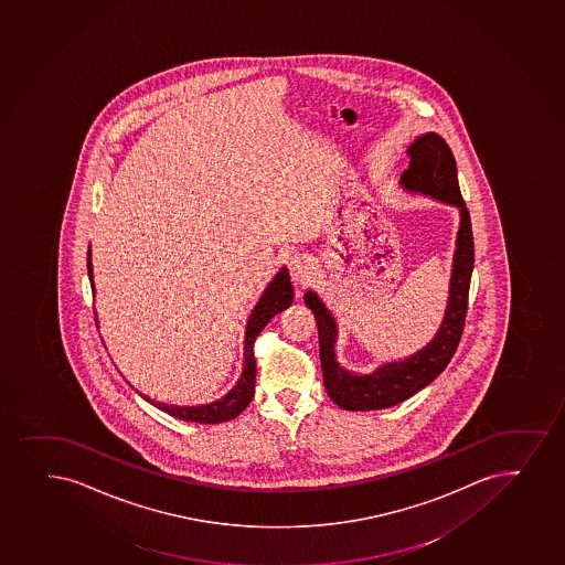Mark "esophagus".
<instances>
[{"label":"esophagus","instance_id":"1","mask_svg":"<svg viewBox=\"0 0 565 565\" xmlns=\"http://www.w3.org/2000/svg\"><path fill=\"white\" fill-rule=\"evenodd\" d=\"M289 274H291L295 286L305 287L316 276V267H313V263L306 255H295L289 260Z\"/></svg>","mask_w":565,"mask_h":565}]
</instances>
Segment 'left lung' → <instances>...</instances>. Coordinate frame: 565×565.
Here are the masks:
<instances>
[{
	"instance_id": "left-lung-1",
	"label": "left lung",
	"mask_w": 565,
	"mask_h": 565,
	"mask_svg": "<svg viewBox=\"0 0 565 565\" xmlns=\"http://www.w3.org/2000/svg\"><path fill=\"white\" fill-rule=\"evenodd\" d=\"M409 167L402 172L399 185L417 191L460 210L457 249L450 273L449 302L436 337L402 361L381 364L372 374H353L337 361L338 327L318 292L306 291L305 302L318 321L319 356L323 383L330 398L348 412H372L398 406L420 388L430 385L449 364L462 338L468 313V295L473 273V233L469 212L458 188L457 161L449 145L438 134L420 135L407 148Z\"/></svg>"
}]
</instances>
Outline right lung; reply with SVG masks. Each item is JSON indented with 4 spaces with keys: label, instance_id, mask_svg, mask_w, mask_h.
Wrapping results in <instances>:
<instances>
[{
    "label": "right lung",
    "instance_id": "1",
    "mask_svg": "<svg viewBox=\"0 0 565 565\" xmlns=\"http://www.w3.org/2000/svg\"><path fill=\"white\" fill-rule=\"evenodd\" d=\"M88 276L89 284L94 287V273H92L89 254ZM92 291H96V289H92ZM292 297H295V292H292L291 279H289L287 268L284 267L276 274V278L268 284L267 289L263 291V297L259 298V302L255 305L252 316L247 319L246 337H244V370H242L238 383L225 396L214 399L210 404H203V406H169V404L150 399L148 396H145V399H148L161 412L169 413V415L180 418V420H188V423L217 425V423H227L231 418L238 417L246 409L255 394V338L259 337L260 330L267 327L268 321L276 313L292 305Z\"/></svg>",
    "mask_w": 565,
    "mask_h": 565
}]
</instances>
